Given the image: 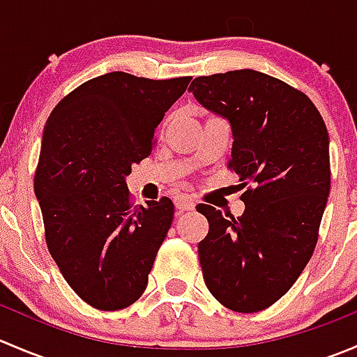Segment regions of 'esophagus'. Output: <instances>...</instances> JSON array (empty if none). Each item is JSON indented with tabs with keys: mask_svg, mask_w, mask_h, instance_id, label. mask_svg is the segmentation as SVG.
<instances>
[{
	"mask_svg": "<svg viewBox=\"0 0 357 357\" xmlns=\"http://www.w3.org/2000/svg\"><path fill=\"white\" fill-rule=\"evenodd\" d=\"M174 205L178 211H193L195 208V200L192 199L190 195H186V193H179V195H176L174 199Z\"/></svg>",
	"mask_w": 357,
	"mask_h": 357,
	"instance_id": "1",
	"label": "esophagus"
}]
</instances>
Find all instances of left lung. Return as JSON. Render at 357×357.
<instances>
[{"instance_id": "left-lung-1", "label": "left lung", "mask_w": 357, "mask_h": 357, "mask_svg": "<svg viewBox=\"0 0 357 357\" xmlns=\"http://www.w3.org/2000/svg\"><path fill=\"white\" fill-rule=\"evenodd\" d=\"M188 91L233 129L229 171L240 176V218L207 204L199 257L208 291L236 312L275 304L297 282L318 243L330 195L328 131L307 95L242 68L200 75Z\"/></svg>"}]
</instances>
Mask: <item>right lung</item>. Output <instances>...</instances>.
I'll list each match as a JSON object with an SVG mask.
<instances>
[{
	"instance_id": "obj_1",
	"label": "right lung",
	"mask_w": 357,
	"mask_h": 357,
	"mask_svg": "<svg viewBox=\"0 0 357 357\" xmlns=\"http://www.w3.org/2000/svg\"><path fill=\"white\" fill-rule=\"evenodd\" d=\"M192 77L109 72L60 100L45 126L34 192L53 261L100 311L135 304L171 228L167 197L135 205L126 176L152 153L155 129Z\"/></svg>"
}]
</instances>
